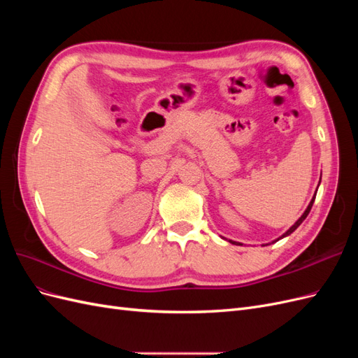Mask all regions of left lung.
I'll return each instance as SVG.
<instances>
[{"instance_id": "8db88e82", "label": "left lung", "mask_w": 358, "mask_h": 358, "mask_svg": "<svg viewBox=\"0 0 358 358\" xmlns=\"http://www.w3.org/2000/svg\"><path fill=\"white\" fill-rule=\"evenodd\" d=\"M315 196H317V194H315ZM315 196H313V199L310 200V203H309V206H308V208H306V210H305V212H303V215H301V216H300V218H299V220H297V221L294 222V225H291V227H289V229H288V230H287V231H285V233H284L282 236H280V237H278V239H276V241H273L272 243H275V242H278V241H280V239H284V237L289 236V234H291L292 231H294V230H297V227H299V225H300V224H301L303 221H305V220H306V216L309 215V212H310V209H312V204H313V201H315ZM230 242H231V243H234V245L237 243V242H233V241H230Z\"/></svg>"}]
</instances>
